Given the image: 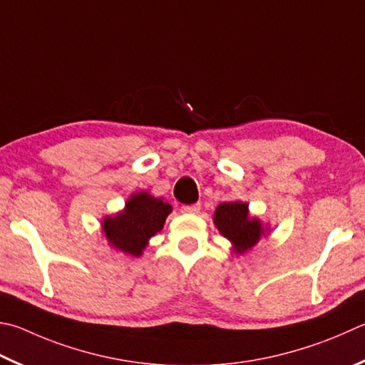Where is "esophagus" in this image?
Here are the masks:
<instances>
[{"label":"esophagus","instance_id":"34e87169","mask_svg":"<svg viewBox=\"0 0 365 365\" xmlns=\"http://www.w3.org/2000/svg\"><path fill=\"white\" fill-rule=\"evenodd\" d=\"M182 214H197L201 210L200 204H190V205H182L180 207Z\"/></svg>","mask_w":365,"mask_h":365}]
</instances>
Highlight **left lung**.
Masks as SVG:
<instances>
[{"label":"left lung","mask_w":365,"mask_h":365,"mask_svg":"<svg viewBox=\"0 0 365 365\" xmlns=\"http://www.w3.org/2000/svg\"><path fill=\"white\" fill-rule=\"evenodd\" d=\"M214 223L218 231L233 244L236 254L250 250L264 233H268V228L263 227L257 217L249 215V205L241 201L218 204Z\"/></svg>","instance_id":"1"}]
</instances>
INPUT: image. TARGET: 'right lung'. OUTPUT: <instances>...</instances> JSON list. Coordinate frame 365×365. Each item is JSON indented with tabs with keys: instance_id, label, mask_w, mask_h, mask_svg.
<instances>
[{
	"instance_id": "add662e5",
	"label": "right lung",
	"mask_w": 365,
	"mask_h": 365,
	"mask_svg": "<svg viewBox=\"0 0 365 365\" xmlns=\"http://www.w3.org/2000/svg\"><path fill=\"white\" fill-rule=\"evenodd\" d=\"M170 212V204L161 197L138 191L129 197L121 212L103 218L102 230L110 246L124 254L140 257L150 237L163 230Z\"/></svg>"
}]
</instances>
